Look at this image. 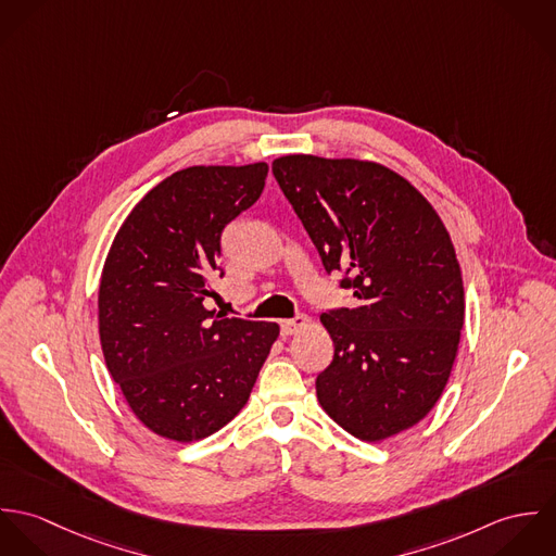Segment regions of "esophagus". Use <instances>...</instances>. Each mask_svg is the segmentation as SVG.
I'll return each mask as SVG.
<instances>
[{"mask_svg":"<svg viewBox=\"0 0 556 556\" xmlns=\"http://www.w3.org/2000/svg\"><path fill=\"white\" fill-rule=\"evenodd\" d=\"M308 325H311V318L306 317V315H300V317L282 320V323H280V329H282V336H295V333H300L302 329H306Z\"/></svg>","mask_w":556,"mask_h":556,"instance_id":"obj_1","label":"esophagus"}]
</instances>
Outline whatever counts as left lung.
<instances>
[{"instance_id": "8db88e82", "label": "left lung", "mask_w": 556, "mask_h": 556, "mask_svg": "<svg viewBox=\"0 0 556 556\" xmlns=\"http://www.w3.org/2000/svg\"><path fill=\"white\" fill-rule=\"evenodd\" d=\"M271 170L327 271L344 269L353 306L323 313L333 359L323 410L377 443L421 421L443 394L465 325L452 238L428 199L372 160L289 154Z\"/></svg>"}]
</instances>
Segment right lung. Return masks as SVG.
Wrapping results in <instances>:
<instances>
[{
    "label": "right lung",
    "mask_w": 556,
    "mask_h": 556,
    "mask_svg": "<svg viewBox=\"0 0 556 556\" xmlns=\"http://www.w3.org/2000/svg\"><path fill=\"white\" fill-rule=\"evenodd\" d=\"M267 164L188 166L154 186L109 248L98 289L106 368L137 419L162 439L227 426L256 383L278 323L216 317L205 300L225 227L263 192Z\"/></svg>",
    "instance_id": "1"
}]
</instances>
